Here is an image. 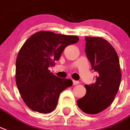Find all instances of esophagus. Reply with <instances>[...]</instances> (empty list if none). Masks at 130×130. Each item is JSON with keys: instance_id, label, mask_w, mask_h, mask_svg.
<instances>
[{"instance_id": "1", "label": "esophagus", "mask_w": 130, "mask_h": 130, "mask_svg": "<svg viewBox=\"0 0 130 130\" xmlns=\"http://www.w3.org/2000/svg\"><path fill=\"white\" fill-rule=\"evenodd\" d=\"M78 84H79V81H78V80H73V85H76Z\"/></svg>"}]
</instances>
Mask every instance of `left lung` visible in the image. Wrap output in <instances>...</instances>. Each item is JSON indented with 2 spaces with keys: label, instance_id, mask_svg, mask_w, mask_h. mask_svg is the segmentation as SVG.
Segmentation results:
<instances>
[{
  "label": "left lung",
  "instance_id": "1",
  "mask_svg": "<svg viewBox=\"0 0 130 130\" xmlns=\"http://www.w3.org/2000/svg\"><path fill=\"white\" fill-rule=\"evenodd\" d=\"M85 54L92 70L98 73L96 82L85 85L86 94L77 101L78 106L87 114H95L111 104L121 80L118 54L106 40L100 37L85 38Z\"/></svg>",
  "mask_w": 130,
  "mask_h": 130
}]
</instances>
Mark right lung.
Listing matches in <instances>:
<instances>
[{
    "label": "right lung",
    "instance_id": "obj_1",
    "mask_svg": "<svg viewBox=\"0 0 130 130\" xmlns=\"http://www.w3.org/2000/svg\"><path fill=\"white\" fill-rule=\"evenodd\" d=\"M78 40L76 36L41 31L21 47L16 61V82L23 101L33 111H54L60 93L72 85V80L57 77L48 68L59 60L67 46Z\"/></svg>",
    "mask_w": 130,
    "mask_h": 130
}]
</instances>
